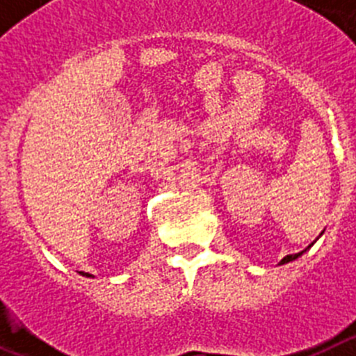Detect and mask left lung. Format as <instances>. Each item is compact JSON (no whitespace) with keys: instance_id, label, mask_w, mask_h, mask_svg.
<instances>
[{"instance_id":"1","label":"left lung","mask_w":356,"mask_h":356,"mask_svg":"<svg viewBox=\"0 0 356 356\" xmlns=\"http://www.w3.org/2000/svg\"><path fill=\"white\" fill-rule=\"evenodd\" d=\"M310 246H312V244H310ZM310 246H308V248H310ZM305 251H307V250H305ZM305 251H300V253H296V254H287V257H285V259L278 264V266H282V264L292 262V260H296V259H298V257H301V254H303Z\"/></svg>"}]
</instances>
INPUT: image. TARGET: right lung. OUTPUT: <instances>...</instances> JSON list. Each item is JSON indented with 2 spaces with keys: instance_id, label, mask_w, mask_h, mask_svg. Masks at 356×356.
Instances as JSON below:
<instances>
[{
  "instance_id": "right-lung-1",
  "label": "right lung",
  "mask_w": 356,
  "mask_h": 356,
  "mask_svg": "<svg viewBox=\"0 0 356 356\" xmlns=\"http://www.w3.org/2000/svg\"><path fill=\"white\" fill-rule=\"evenodd\" d=\"M78 273H80L81 276H87V278H94V276H92V275H89V273H83V271H78Z\"/></svg>"
}]
</instances>
